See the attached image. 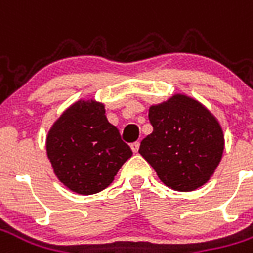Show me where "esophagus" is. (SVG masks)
Listing matches in <instances>:
<instances>
[{
  "label": "esophagus",
  "mask_w": 253,
  "mask_h": 253,
  "mask_svg": "<svg viewBox=\"0 0 253 253\" xmlns=\"http://www.w3.org/2000/svg\"><path fill=\"white\" fill-rule=\"evenodd\" d=\"M131 149H132V152H134V153H137L138 152V149H139V142H132L131 143Z\"/></svg>",
  "instance_id": "1"
}]
</instances>
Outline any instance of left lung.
<instances>
[{"instance_id": "8db88e82", "label": "left lung", "mask_w": 253, "mask_h": 253, "mask_svg": "<svg viewBox=\"0 0 253 253\" xmlns=\"http://www.w3.org/2000/svg\"><path fill=\"white\" fill-rule=\"evenodd\" d=\"M153 132L143 138L139 153L160 180L175 191L203 186L219 164L223 134L215 118L196 100L176 94L149 110Z\"/></svg>"}]
</instances>
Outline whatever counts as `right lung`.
<instances>
[{"mask_svg": "<svg viewBox=\"0 0 253 253\" xmlns=\"http://www.w3.org/2000/svg\"><path fill=\"white\" fill-rule=\"evenodd\" d=\"M46 148L58 179L81 195L107 188L132 156L119 130L107 121L104 105L94 101L67 108L48 132Z\"/></svg>", "mask_w": 253, "mask_h": 253, "instance_id": "add662e5", "label": "right lung"}]
</instances>
